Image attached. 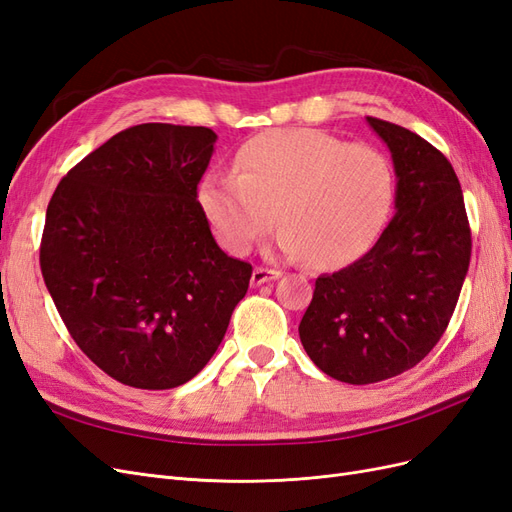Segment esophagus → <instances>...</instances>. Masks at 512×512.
Returning <instances> with one entry per match:
<instances>
[{
  "mask_svg": "<svg viewBox=\"0 0 512 512\" xmlns=\"http://www.w3.org/2000/svg\"><path fill=\"white\" fill-rule=\"evenodd\" d=\"M280 275H282V271H277V269L256 267L254 273H252V284H254V286H260V284H265V282H273V280H277V277H280Z\"/></svg>",
  "mask_w": 512,
  "mask_h": 512,
  "instance_id": "1",
  "label": "esophagus"
}]
</instances>
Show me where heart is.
Instances as JSON below:
<instances>
[{
	"label": "heart",
	"instance_id": "heart-1",
	"mask_svg": "<svg viewBox=\"0 0 512 512\" xmlns=\"http://www.w3.org/2000/svg\"><path fill=\"white\" fill-rule=\"evenodd\" d=\"M237 170H211L198 200L215 237L243 256L277 220L280 247L316 267L359 256L376 237L393 200V168L384 153L322 130H275L247 141Z\"/></svg>",
	"mask_w": 512,
	"mask_h": 512
}]
</instances>
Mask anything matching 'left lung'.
I'll return each mask as SVG.
<instances>
[{
  "label": "left lung",
  "instance_id": "left-lung-1",
  "mask_svg": "<svg viewBox=\"0 0 512 512\" xmlns=\"http://www.w3.org/2000/svg\"><path fill=\"white\" fill-rule=\"evenodd\" d=\"M391 149L395 215L374 247L320 275L299 324L309 359L348 384L393 378L421 363L455 312L472 232L455 170L431 143L367 117Z\"/></svg>",
  "mask_w": 512,
  "mask_h": 512
}]
</instances>
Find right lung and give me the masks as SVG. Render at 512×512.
Wrapping results in <instances>:
<instances>
[{
	"mask_svg": "<svg viewBox=\"0 0 512 512\" xmlns=\"http://www.w3.org/2000/svg\"><path fill=\"white\" fill-rule=\"evenodd\" d=\"M218 134L141 123L59 181L40 269L57 312L104 374L134 389H175L222 344L252 265L215 243L198 181Z\"/></svg>",
	"mask_w": 512,
	"mask_h": 512,
	"instance_id": "1",
	"label": "right lung"
}]
</instances>
